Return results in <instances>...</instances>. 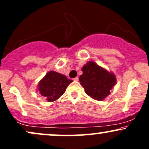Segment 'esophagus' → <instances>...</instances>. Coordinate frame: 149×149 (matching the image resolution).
I'll return each instance as SVG.
<instances>
[{
    "instance_id": "1",
    "label": "esophagus",
    "mask_w": 149,
    "mask_h": 149,
    "mask_svg": "<svg viewBox=\"0 0 149 149\" xmlns=\"http://www.w3.org/2000/svg\"><path fill=\"white\" fill-rule=\"evenodd\" d=\"M78 80H79V78H78V77H76V78H73V80H74V81H78Z\"/></svg>"
}]
</instances>
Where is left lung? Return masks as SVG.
Wrapping results in <instances>:
<instances>
[{
    "label": "left lung",
    "mask_w": 149,
    "mask_h": 149,
    "mask_svg": "<svg viewBox=\"0 0 149 149\" xmlns=\"http://www.w3.org/2000/svg\"><path fill=\"white\" fill-rule=\"evenodd\" d=\"M80 83L87 95L95 100L102 101L110 95L111 90L116 85L114 73L109 72L94 61H88L82 68Z\"/></svg>",
    "instance_id": "left-lung-1"
}]
</instances>
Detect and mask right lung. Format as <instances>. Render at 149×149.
I'll return each mask as SVG.
<instances>
[{"mask_svg":"<svg viewBox=\"0 0 149 149\" xmlns=\"http://www.w3.org/2000/svg\"><path fill=\"white\" fill-rule=\"evenodd\" d=\"M73 80L56 71H51L40 80L38 90L40 95L49 102L57 100L66 91V89Z\"/></svg>","mask_w":149,"mask_h":149,"instance_id":"right-lung-1","label":"right lung"}]
</instances>
